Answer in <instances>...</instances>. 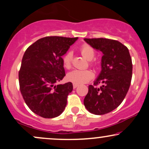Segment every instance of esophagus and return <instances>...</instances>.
<instances>
[{
    "label": "esophagus",
    "instance_id": "esophagus-1",
    "mask_svg": "<svg viewBox=\"0 0 149 149\" xmlns=\"http://www.w3.org/2000/svg\"><path fill=\"white\" fill-rule=\"evenodd\" d=\"M78 86V85L76 84V83H73V89H76Z\"/></svg>",
    "mask_w": 149,
    "mask_h": 149
}]
</instances>
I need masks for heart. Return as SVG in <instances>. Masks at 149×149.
<instances>
[{"mask_svg":"<svg viewBox=\"0 0 149 149\" xmlns=\"http://www.w3.org/2000/svg\"><path fill=\"white\" fill-rule=\"evenodd\" d=\"M80 53L87 60L90 61L95 55V51L91 46L84 44L80 47ZM73 54L71 51H68L63 57V65L66 69H69L71 66ZM93 77V73L90 70H73L66 75L68 80L76 84H83L90 81Z\"/></svg>","mask_w":149,"mask_h":149,"instance_id":"b5f03b06","label":"heart"}]
</instances>
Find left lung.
I'll return each mask as SVG.
<instances>
[{
	"mask_svg": "<svg viewBox=\"0 0 149 149\" xmlns=\"http://www.w3.org/2000/svg\"><path fill=\"white\" fill-rule=\"evenodd\" d=\"M92 47L103 53L102 71L94 85H89L84 99L87 110L95 115L112 111L127 95L132 76V63L127 47L118 40L85 38ZM101 84L97 87V85Z\"/></svg>",
	"mask_w": 149,
	"mask_h": 149,
	"instance_id": "1",
	"label": "left lung"
}]
</instances>
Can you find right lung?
Instances as JSON below:
<instances>
[{
    "label": "right lung",
    "instance_id": "1",
    "mask_svg": "<svg viewBox=\"0 0 149 149\" xmlns=\"http://www.w3.org/2000/svg\"><path fill=\"white\" fill-rule=\"evenodd\" d=\"M77 38L47 36L25 51L19 71V83L25 103L34 113L45 118L64 111L73 90L71 82L56 85L66 76L62 56Z\"/></svg>",
    "mask_w": 149,
    "mask_h": 149
}]
</instances>
